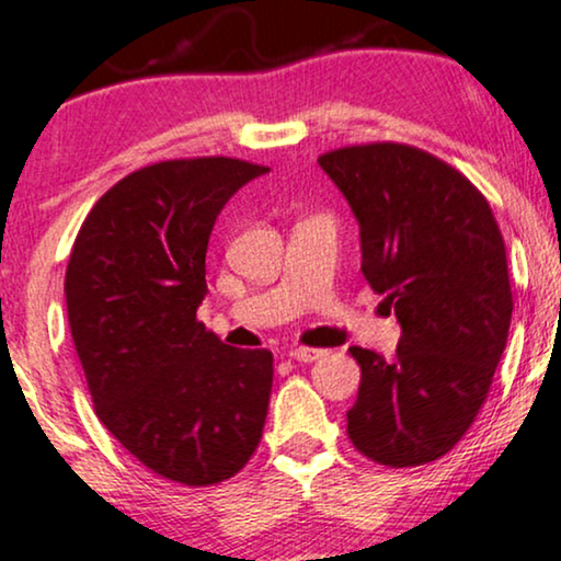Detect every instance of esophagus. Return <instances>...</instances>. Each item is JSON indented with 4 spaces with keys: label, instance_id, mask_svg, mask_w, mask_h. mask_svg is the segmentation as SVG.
Segmentation results:
<instances>
[{
    "label": "esophagus",
    "instance_id": "esophagus-1",
    "mask_svg": "<svg viewBox=\"0 0 561 561\" xmlns=\"http://www.w3.org/2000/svg\"><path fill=\"white\" fill-rule=\"evenodd\" d=\"M289 357L298 363H313L319 360V357H323V350H316V347H295L293 353H289Z\"/></svg>",
    "mask_w": 561,
    "mask_h": 561
}]
</instances>
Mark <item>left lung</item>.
I'll list each match as a JSON object with an SVG mask.
<instances>
[{"instance_id":"1","label":"left lung","mask_w":561,"mask_h":561,"mask_svg":"<svg viewBox=\"0 0 561 561\" xmlns=\"http://www.w3.org/2000/svg\"><path fill=\"white\" fill-rule=\"evenodd\" d=\"M321 170L360 221L363 276L402 327L397 357L350 347L360 366L347 436L387 468L444 457L473 426L507 345L512 287L489 201L423 148H334Z\"/></svg>"}]
</instances>
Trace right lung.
<instances>
[{"instance_id":"obj_1","label":"right lung","mask_w":561,"mask_h":561,"mask_svg":"<svg viewBox=\"0 0 561 561\" xmlns=\"http://www.w3.org/2000/svg\"><path fill=\"white\" fill-rule=\"evenodd\" d=\"M263 172L232 157L140 167L93 204L67 261V319L99 421L191 489L240 473L266 423L274 355L229 347L195 316L216 216Z\"/></svg>"}]
</instances>
